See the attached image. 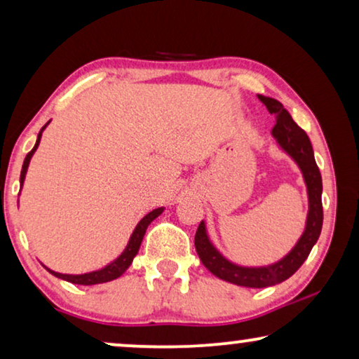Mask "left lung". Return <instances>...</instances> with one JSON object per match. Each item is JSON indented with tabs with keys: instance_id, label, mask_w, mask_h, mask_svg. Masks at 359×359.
<instances>
[{
	"instance_id": "8db88e82",
	"label": "left lung",
	"mask_w": 359,
	"mask_h": 359,
	"mask_svg": "<svg viewBox=\"0 0 359 359\" xmlns=\"http://www.w3.org/2000/svg\"><path fill=\"white\" fill-rule=\"evenodd\" d=\"M258 100L266 106L269 114L276 116V124L273 127L271 135L302 171L309 194V214L306 230H304L296 247L283 259H279L278 263L258 268L238 266V264L229 262L209 240L208 232H205V224H199L194 237V245L201 262L214 276L243 287H268L291 278L307 259L309 253H311L312 247L318 240V235L322 232L323 222L322 176L316 158H313L311 140H309L306 132L292 121L291 114L284 109L281 102L262 95H258Z\"/></svg>"
}]
</instances>
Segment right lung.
Masks as SVG:
<instances>
[{"label": "right lung", "instance_id": "1", "mask_svg": "<svg viewBox=\"0 0 359 359\" xmlns=\"http://www.w3.org/2000/svg\"><path fill=\"white\" fill-rule=\"evenodd\" d=\"M48 124V122H47ZM47 124L42 127L41 132H39L37 135V142L36 145H34V149L29 151L26 155V158H24V163H22V170H21V186L24 183V178H26V173H27V166H29V161H31L34 151L37 150L39 144H41V137H42V132L46 129ZM163 212V208H158V209H154L151 212H149L145 215L144 219L140 220L139 224H137V227L134 232H132L130 238H129V243H127V247L124 252H122L119 257H117L114 262L107 264V266L97 269V271H91V273H85V274H62V273H57V271H52V269H48L46 266V269L48 273H52L55 278H60V279H65L68 283H73V284H81V286H93V284H101V283H107V281H112V279H117L122 274L126 273V269L130 266L132 259L137 253H139V248H140V243L142 240H144V235H145V230L149 227L151 220H155L158 215Z\"/></svg>", "mask_w": 359, "mask_h": 359}]
</instances>
